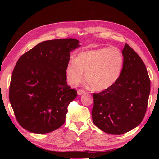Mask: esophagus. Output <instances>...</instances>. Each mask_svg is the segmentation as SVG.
Segmentation results:
<instances>
[{"label": "esophagus", "instance_id": "1", "mask_svg": "<svg viewBox=\"0 0 159 159\" xmlns=\"http://www.w3.org/2000/svg\"><path fill=\"white\" fill-rule=\"evenodd\" d=\"M86 93V92L85 90H83V89H79L77 91V93H78V95L79 96H80V95H82V94H83V93Z\"/></svg>", "mask_w": 159, "mask_h": 159}]
</instances>
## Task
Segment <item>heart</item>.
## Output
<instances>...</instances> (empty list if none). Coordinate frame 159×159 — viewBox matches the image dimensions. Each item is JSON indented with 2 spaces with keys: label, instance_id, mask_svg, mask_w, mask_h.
I'll list each match as a JSON object with an SVG mask.
<instances>
[{
  "label": "heart",
  "instance_id": "heart-1",
  "mask_svg": "<svg viewBox=\"0 0 159 159\" xmlns=\"http://www.w3.org/2000/svg\"><path fill=\"white\" fill-rule=\"evenodd\" d=\"M124 66V56L116 47H104L86 50L70 59L66 67V76L71 86L83 80L96 92L109 89L117 81Z\"/></svg>",
  "mask_w": 159,
  "mask_h": 159
}]
</instances>
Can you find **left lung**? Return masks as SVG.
Instances as JSON below:
<instances>
[{
  "label": "left lung",
  "mask_w": 159,
  "mask_h": 159,
  "mask_svg": "<svg viewBox=\"0 0 159 159\" xmlns=\"http://www.w3.org/2000/svg\"><path fill=\"white\" fill-rule=\"evenodd\" d=\"M124 66L114 85L93 93V124L111 134H121L134 129L142 121L150 93V80L142 59L125 44Z\"/></svg>",
  "instance_id": "8db88e82"
}]
</instances>
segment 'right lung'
Instances as JSON below:
<instances>
[{
	"mask_svg": "<svg viewBox=\"0 0 159 159\" xmlns=\"http://www.w3.org/2000/svg\"><path fill=\"white\" fill-rule=\"evenodd\" d=\"M79 43L73 38L42 42L17 61L9 98L17 121L26 130L45 134L65 122L67 107L77 96L67 85L66 67Z\"/></svg>",
	"mask_w": 159,
	"mask_h": 159,
	"instance_id": "add662e5",
	"label": "right lung"
}]
</instances>
